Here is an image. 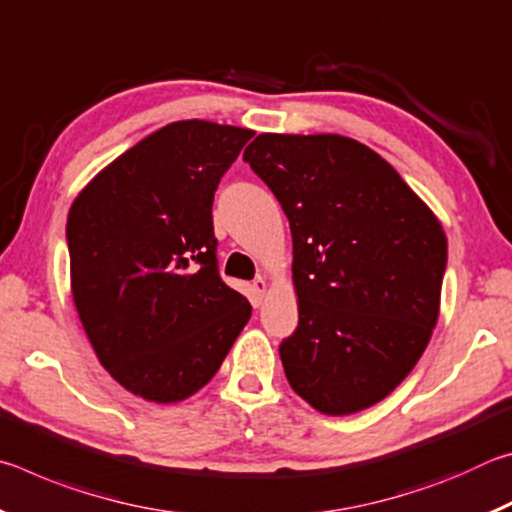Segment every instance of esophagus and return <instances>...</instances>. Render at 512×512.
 <instances>
[{"instance_id":"1","label":"esophagus","mask_w":512,"mask_h":512,"mask_svg":"<svg viewBox=\"0 0 512 512\" xmlns=\"http://www.w3.org/2000/svg\"><path fill=\"white\" fill-rule=\"evenodd\" d=\"M266 291H268V284H266V280H264V277H257V280L253 282V293L257 296V300H262Z\"/></svg>"}]
</instances>
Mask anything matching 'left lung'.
I'll return each instance as SVG.
<instances>
[{"label":"left lung","instance_id":"left-lung-1","mask_svg":"<svg viewBox=\"0 0 512 512\" xmlns=\"http://www.w3.org/2000/svg\"><path fill=\"white\" fill-rule=\"evenodd\" d=\"M244 160L293 237L298 327L280 343L289 384L327 415L395 391L436 327L443 225L400 173L343 135L262 133Z\"/></svg>","mask_w":512,"mask_h":512}]
</instances>
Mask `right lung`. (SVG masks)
Returning a JSON list of instances; mask_svg holds the SVG:
<instances>
[{"instance_id": "add662e5", "label": "right lung", "mask_w": 512, "mask_h": 512, "mask_svg": "<svg viewBox=\"0 0 512 512\" xmlns=\"http://www.w3.org/2000/svg\"><path fill=\"white\" fill-rule=\"evenodd\" d=\"M255 133L173 121L110 162L67 216L72 296L126 391L171 404L210 381L250 318L221 280L214 192Z\"/></svg>"}]
</instances>
